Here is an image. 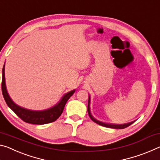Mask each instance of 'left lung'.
<instances>
[{"mask_svg":"<svg viewBox=\"0 0 160 160\" xmlns=\"http://www.w3.org/2000/svg\"><path fill=\"white\" fill-rule=\"evenodd\" d=\"M90 96L89 98H88V115H89L90 118L91 120H92L93 122H95V123L98 124V125H102L103 127H106V128H114V129H124V128H126L129 127L130 125H131L134 122H131L130 123H127V124H124V125H113V124H107V123H104V122H101L98 121L96 120L93 118L91 115L90 113Z\"/></svg>","mask_w":160,"mask_h":160,"instance_id":"8db88e82","label":"left lung"}]
</instances>
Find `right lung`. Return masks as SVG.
<instances>
[{
  "mask_svg": "<svg viewBox=\"0 0 160 160\" xmlns=\"http://www.w3.org/2000/svg\"><path fill=\"white\" fill-rule=\"evenodd\" d=\"M2 93L3 95L4 100L6 101L8 106L22 120L27 123L34 124V125H44L52 122L57 120L64 110L65 105L69 98L75 92V90L68 92L64 95L61 100L57 105L48 110L41 111H33L27 110V109L21 108L14 103L13 101L10 98L8 93L7 92L5 82V65L2 70Z\"/></svg>",
  "mask_w": 160,
  "mask_h": 160,
  "instance_id": "right-lung-1",
  "label": "right lung"
}]
</instances>
